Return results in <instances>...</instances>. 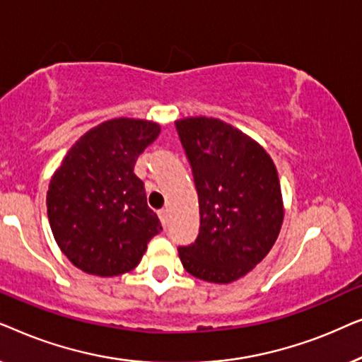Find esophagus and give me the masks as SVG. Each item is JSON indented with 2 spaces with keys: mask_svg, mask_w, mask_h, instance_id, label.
<instances>
[{
  "mask_svg": "<svg viewBox=\"0 0 362 362\" xmlns=\"http://www.w3.org/2000/svg\"><path fill=\"white\" fill-rule=\"evenodd\" d=\"M158 216H160V221H161V224H163V226H166V222H168V212H166V209H161V211H158Z\"/></svg>",
  "mask_w": 362,
  "mask_h": 362,
  "instance_id": "34e87169",
  "label": "esophagus"
}]
</instances>
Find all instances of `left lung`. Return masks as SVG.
Returning <instances> with one entry per match:
<instances>
[{"label":"left lung","instance_id":"left-lung-1","mask_svg":"<svg viewBox=\"0 0 362 362\" xmlns=\"http://www.w3.org/2000/svg\"><path fill=\"white\" fill-rule=\"evenodd\" d=\"M199 199V235L180 247L192 276L230 284L274 247L284 222L279 173L264 148L219 118L176 122Z\"/></svg>","mask_w":362,"mask_h":362}]
</instances>
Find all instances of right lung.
<instances>
[{
	"label": "right lung",
	"instance_id": "add662e5",
	"mask_svg": "<svg viewBox=\"0 0 362 362\" xmlns=\"http://www.w3.org/2000/svg\"><path fill=\"white\" fill-rule=\"evenodd\" d=\"M160 132L158 123L136 118L103 122L78 138L52 175L46 201L54 239L86 274L133 270L163 229L133 173Z\"/></svg>",
	"mask_w": 362,
	"mask_h": 362
}]
</instances>
